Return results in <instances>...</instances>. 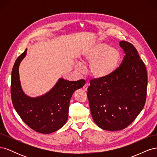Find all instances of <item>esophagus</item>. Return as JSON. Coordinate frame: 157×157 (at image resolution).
Instances as JSON below:
<instances>
[{
	"mask_svg": "<svg viewBox=\"0 0 157 157\" xmlns=\"http://www.w3.org/2000/svg\"><path fill=\"white\" fill-rule=\"evenodd\" d=\"M88 86H89V84H88V83H86V84H85L84 85V86H83V89H84V90H85V91H87V90H88Z\"/></svg>",
	"mask_w": 157,
	"mask_h": 157,
	"instance_id": "esophagus-1",
	"label": "esophagus"
}]
</instances>
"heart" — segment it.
Returning a JSON list of instances; mask_svg holds the SVG:
<instances>
[{
	"label": "heart",
	"instance_id": "obj_1",
	"mask_svg": "<svg viewBox=\"0 0 157 157\" xmlns=\"http://www.w3.org/2000/svg\"><path fill=\"white\" fill-rule=\"evenodd\" d=\"M121 61L119 51L115 48H109L105 44H98L84 52L82 62L89 63L90 75L96 79H105L110 77L117 71ZM77 70L82 72L81 66Z\"/></svg>",
	"mask_w": 157,
	"mask_h": 157
}]
</instances>
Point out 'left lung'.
Returning a JSON list of instances; mask_svg holds the SVG:
<instances>
[{"instance_id":"left-lung-1","label":"left lung","mask_w":157,"mask_h":157,"mask_svg":"<svg viewBox=\"0 0 157 157\" xmlns=\"http://www.w3.org/2000/svg\"><path fill=\"white\" fill-rule=\"evenodd\" d=\"M119 44L125 54L119 67L110 77L92 79L87 92L93 120L109 131L129 126L143 109L147 96L145 63L130 42Z\"/></svg>"}]
</instances>
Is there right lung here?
Instances as JSON below:
<instances>
[{
	"label": "right lung",
	"mask_w": 157,
	"mask_h": 157,
	"mask_svg": "<svg viewBox=\"0 0 157 157\" xmlns=\"http://www.w3.org/2000/svg\"><path fill=\"white\" fill-rule=\"evenodd\" d=\"M27 49L18 57L12 71L11 97L14 109L22 121L33 130L50 134L58 130L67 121L70 99L76 90L82 88L85 80L69 81L59 78L48 93L35 98L27 96L21 88L19 65Z\"/></svg>",
	"instance_id": "right-lung-1"
}]
</instances>
